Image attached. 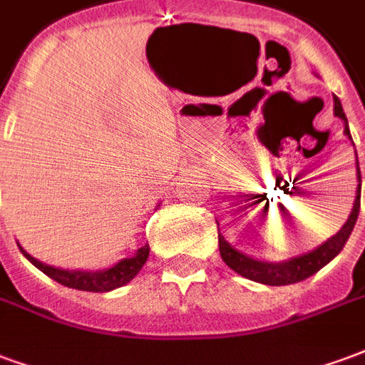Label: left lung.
<instances>
[{
    "instance_id": "left-lung-1",
    "label": "left lung",
    "mask_w": 365,
    "mask_h": 365,
    "mask_svg": "<svg viewBox=\"0 0 365 365\" xmlns=\"http://www.w3.org/2000/svg\"><path fill=\"white\" fill-rule=\"evenodd\" d=\"M334 115L338 119L344 120V135L352 140L350 135V128H348V119H346L344 109L340 99L334 96ZM354 144V143H352ZM358 160V158H356ZM358 170V190H356V199H354L352 213L348 217V221L344 222V227L338 230L334 237H330L327 242H322L319 248H314L311 252L301 254L295 258L283 262H262L254 260L250 256H246L237 248L225 240L221 232H219V250H221L222 262L229 266L230 269H235L237 274H240L246 279H252V282L266 283V285H289V283H297L307 279L309 275L317 274L319 269L324 268L332 258H336L340 250L344 248L346 240L350 238L354 230V225L358 221V213H360V193H361V174L360 166ZM219 225V222H217Z\"/></svg>"
}]
</instances>
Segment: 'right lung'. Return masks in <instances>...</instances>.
I'll return each mask as SVG.
<instances>
[{"mask_svg": "<svg viewBox=\"0 0 365 365\" xmlns=\"http://www.w3.org/2000/svg\"><path fill=\"white\" fill-rule=\"evenodd\" d=\"M19 250L23 256L27 258L35 268H38L43 274H46L54 282L62 283L66 287L80 291H91V293H105V291L117 289L123 287L125 283H128L135 277L140 268H143L146 260H148V252L150 248L148 245H144L143 248H138L133 258H125L119 264H115L113 268L99 269V272H82V269H60L54 266H46L43 262H38L33 258L31 254H27L19 246Z\"/></svg>", "mask_w": 365, "mask_h": 365, "instance_id": "right-lung-1", "label": "right lung"}]
</instances>
